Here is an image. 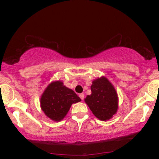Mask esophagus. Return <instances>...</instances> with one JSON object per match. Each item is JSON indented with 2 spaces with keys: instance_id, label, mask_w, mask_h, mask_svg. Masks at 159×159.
<instances>
[{
  "instance_id": "34e87169",
  "label": "esophagus",
  "mask_w": 159,
  "mask_h": 159,
  "mask_svg": "<svg viewBox=\"0 0 159 159\" xmlns=\"http://www.w3.org/2000/svg\"><path fill=\"white\" fill-rule=\"evenodd\" d=\"M79 97H80V98L82 100H83V99H84V94H83V93H80V95H79Z\"/></svg>"
}]
</instances>
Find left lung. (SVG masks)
I'll return each instance as SVG.
<instances>
[{"label": "left lung", "mask_w": 159, "mask_h": 159, "mask_svg": "<svg viewBox=\"0 0 159 159\" xmlns=\"http://www.w3.org/2000/svg\"><path fill=\"white\" fill-rule=\"evenodd\" d=\"M90 95L85 98V103L93 114L101 120H109L118 108L116 91L106 77L98 78L93 81Z\"/></svg>", "instance_id": "8db88e82"}]
</instances>
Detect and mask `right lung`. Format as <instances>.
Returning a JSON list of instances; mask_svg holds the SVG:
<instances>
[{"label":"right lung","mask_w":159,"mask_h":159,"mask_svg":"<svg viewBox=\"0 0 159 159\" xmlns=\"http://www.w3.org/2000/svg\"><path fill=\"white\" fill-rule=\"evenodd\" d=\"M81 99L74 90L64 85L60 80L48 85L41 98V107L44 114L55 121H60L67 114L72 104Z\"/></svg>","instance_id":"right-lung-1"}]
</instances>
